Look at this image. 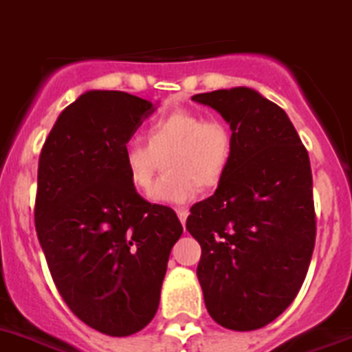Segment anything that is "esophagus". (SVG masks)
I'll list each match as a JSON object with an SVG mask.
<instances>
[{"label": "esophagus", "mask_w": 352, "mask_h": 352, "mask_svg": "<svg viewBox=\"0 0 352 352\" xmlns=\"http://www.w3.org/2000/svg\"><path fill=\"white\" fill-rule=\"evenodd\" d=\"M188 214H190V211L186 208H179L177 209V217H179V220H181V223L184 226L186 223V218H188Z\"/></svg>", "instance_id": "esophagus-1"}]
</instances>
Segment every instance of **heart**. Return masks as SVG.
Returning <instances> with one entry per match:
<instances>
[{
    "instance_id": "1",
    "label": "heart",
    "mask_w": 352,
    "mask_h": 352,
    "mask_svg": "<svg viewBox=\"0 0 352 352\" xmlns=\"http://www.w3.org/2000/svg\"><path fill=\"white\" fill-rule=\"evenodd\" d=\"M232 132L220 120H208L202 112L179 109L153 120L146 129V143L138 138L123 150L129 181L148 193L158 157L166 155L167 173L154 185L150 199L157 204H186L199 193V186L211 188L221 181L232 159Z\"/></svg>"
}]
</instances>
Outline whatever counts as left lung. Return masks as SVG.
<instances>
[{"mask_svg": "<svg viewBox=\"0 0 352 352\" xmlns=\"http://www.w3.org/2000/svg\"><path fill=\"white\" fill-rule=\"evenodd\" d=\"M232 131V159L186 229L202 247L197 276L209 315L227 329L276 320L299 294L315 247L308 152L279 105L250 87L195 94Z\"/></svg>", "mask_w": 352, "mask_h": 352, "instance_id": "1", "label": "left lung"}]
</instances>
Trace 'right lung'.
<instances>
[{"instance_id":"1","label":"right lung","mask_w":352,"mask_h":352,"mask_svg":"<svg viewBox=\"0 0 352 352\" xmlns=\"http://www.w3.org/2000/svg\"><path fill=\"white\" fill-rule=\"evenodd\" d=\"M155 105L123 91H87L67 105L39 157L35 229L58 294L109 336L141 331L159 308L175 211L129 181L123 150Z\"/></svg>"}]
</instances>
